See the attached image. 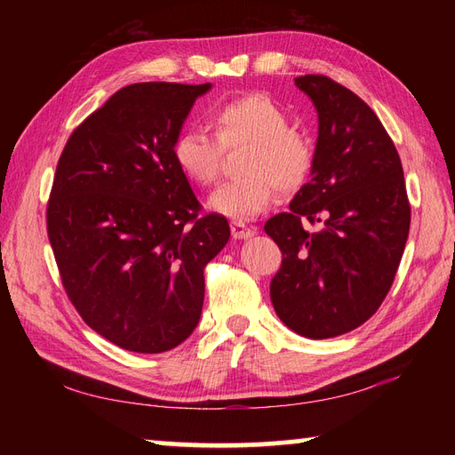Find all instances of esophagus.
<instances>
[{"label":"esophagus","mask_w":455,"mask_h":455,"mask_svg":"<svg viewBox=\"0 0 455 455\" xmlns=\"http://www.w3.org/2000/svg\"><path fill=\"white\" fill-rule=\"evenodd\" d=\"M230 233H233V238L236 240H246V238H252L256 235V230L254 227H248L243 220H233L230 222Z\"/></svg>","instance_id":"1"}]
</instances>
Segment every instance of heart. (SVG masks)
<instances>
[{"mask_svg": "<svg viewBox=\"0 0 455 455\" xmlns=\"http://www.w3.org/2000/svg\"><path fill=\"white\" fill-rule=\"evenodd\" d=\"M207 123L215 139L197 129H183L172 144L180 172L197 186L219 178L225 150L246 147L240 158L244 176L222 183L207 207L230 219H252L264 212L277 189L291 196L315 168V144L289 124L287 113L262 92H248L211 108Z\"/></svg>", "mask_w": 455, "mask_h": 455, "instance_id": "1", "label": "heart"}]
</instances>
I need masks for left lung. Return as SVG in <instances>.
<instances>
[{"instance_id": "8db88e82", "label": "left lung", "mask_w": 455, "mask_h": 455, "mask_svg": "<svg viewBox=\"0 0 455 455\" xmlns=\"http://www.w3.org/2000/svg\"><path fill=\"white\" fill-rule=\"evenodd\" d=\"M318 113L311 181L266 222L283 254L269 285L277 316L313 340L363 324L387 297L409 238L399 152L373 109L321 74L295 78Z\"/></svg>"}]
</instances>
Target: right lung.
<instances>
[{
    "label": "right lung",
    "instance_id": "obj_1",
    "mask_svg": "<svg viewBox=\"0 0 455 455\" xmlns=\"http://www.w3.org/2000/svg\"><path fill=\"white\" fill-rule=\"evenodd\" d=\"M211 84H132L72 132L58 160L46 228L62 285L84 323L129 352L180 346L199 323L203 269L228 243L172 144Z\"/></svg>",
    "mask_w": 455,
    "mask_h": 455
}]
</instances>
